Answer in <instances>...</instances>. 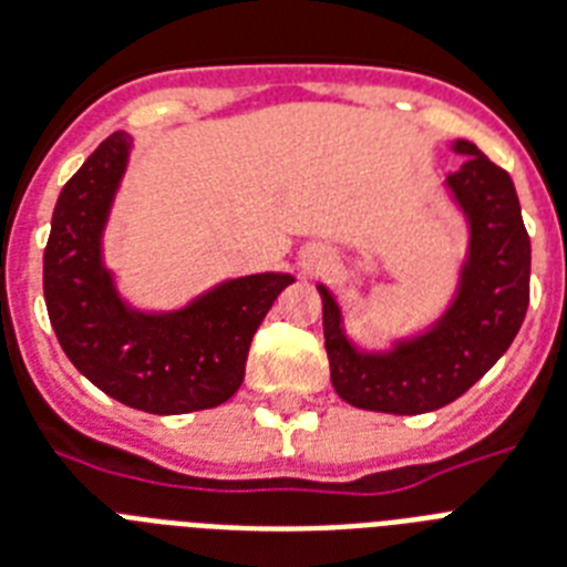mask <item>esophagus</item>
<instances>
[{"mask_svg": "<svg viewBox=\"0 0 567 567\" xmlns=\"http://www.w3.org/2000/svg\"><path fill=\"white\" fill-rule=\"evenodd\" d=\"M327 266V251L318 249V246H310V249L301 255V269L307 275H316L318 269H324Z\"/></svg>", "mask_w": 567, "mask_h": 567, "instance_id": "34e87169", "label": "esophagus"}]
</instances>
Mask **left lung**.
<instances>
[{"label": "left lung", "mask_w": 567, "mask_h": 567, "mask_svg": "<svg viewBox=\"0 0 567 567\" xmlns=\"http://www.w3.org/2000/svg\"><path fill=\"white\" fill-rule=\"evenodd\" d=\"M463 156L443 190L466 226L455 292L432 324L394 336L385 348H364L344 324V310L327 284L321 324L330 382L350 405L385 414H425L466 394L516 339L530 303V237L509 173L466 138L449 144Z\"/></svg>", "instance_id": "1"}]
</instances>
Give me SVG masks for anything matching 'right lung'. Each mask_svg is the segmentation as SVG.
Here are the masks:
<instances>
[{"label":"right lung","instance_id":"1","mask_svg":"<svg viewBox=\"0 0 567 567\" xmlns=\"http://www.w3.org/2000/svg\"><path fill=\"white\" fill-rule=\"evenodd\" d=\"M133 135L112 133L65 182L42 255V292L69 362L106 396L147 414H188L231 400L251 339L289 284L240 275L173 310H142L106 266L104 237L130 167Z\"/></svg>","mask_w":567,"mask_h":567}]
</instances>
